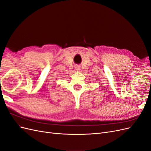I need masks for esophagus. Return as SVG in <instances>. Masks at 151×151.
<instances>
[{
	"instance_id": "obj_1",
	"label": "esophagus",
	"mask_w": 151,
	"mask_h": 151,
	"mask_svg": "<svg viewBox=\"0 0 151 151\" xmlns=\"http://www.w3.org/2000/svg\"><path fill=\"white\" fill-rule=\"evenodd\" d=\"M76 70H79V66H76Z\"/></svg>"
}]
</instances>
